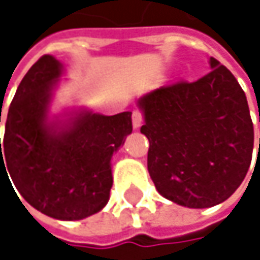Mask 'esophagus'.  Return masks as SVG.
<instances>
[{
  "instance_id": "esophagus-1",
  "label": "esophagus",
  "mask_w": 260,
  "mask_h": 260,
  "mask_svg": "<svg viewBox=\"0 0 260 260\" xmlns=\"http://www.w3.org/2000/svg\"><path fill=\"white\" fill-rule=\"evenodd\" d=\"M141 122H143V114H141V111H140V110H134V111H132V126L137 129V128H140Z\"/></svg>"
}]
</instances>
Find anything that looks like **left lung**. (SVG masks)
Listing matches in <instances>:
<instances>
[{
    "label": "left lung",
    "mask_w": 260,
    "mask_h": 260,
    "mask_svg": "<svg viewBox=\"0 0 260 260\" xmlns=\"http://www.w3.org/2000/svg\"><path fill=\"white\" fill-rule=\"evenodd\" d=\"M209 63L212 71L200 79L162 85L138 101L149 175L162 197L186 208L228 200L253 155L245 93L226 66L215 58Z\"/></svg>",
    "instance_id": "left-lung-1"
}]
</instances>
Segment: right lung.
Instances as JSON below:
<instances>
[{
	"instance_id": "add662e5",
	"label": "right lung",
	"mask_w": 260,
	"mask_h": 260,
	"mask_svg": "<svg viewBox=\"0 0 260 260\" xmlns=\"http://www.w3.org/2000/svg\"><path fill=\"white\" fill-rule=\"evenodd\" d=\"M60 75L61 63L43 55L21 81L7 113L3 150L0 140V173L9 172L22 197L42 214L81 220L110 199L111 156L132 132V113L81 111L63 128L49 123Z\"/></svg>"
}]
</instances>
